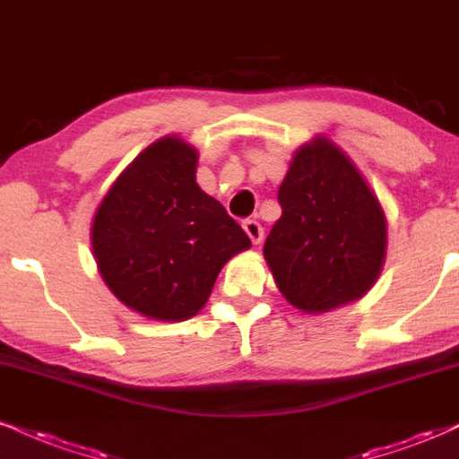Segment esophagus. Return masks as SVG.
I'll use <instances>...</instances> for the list:
<instances>
[{"label": "esophagus", "mask_w": 459, "mask_h": 459, "mask_svg": "<svg viewBox=\"0 0 459 459\" xmlns=\"http://www.w3.org/2000/svg\"><path fill=\"white\" fill-rule=\"evenodd\" d=\"M244 230H246V235L250 237V241H252L254 246L261 244V241H263V226L258 224L256 220H246Z\"/></svg>", "instance_id": "1"}]
</instances>
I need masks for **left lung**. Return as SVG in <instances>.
<instances>
[{"label": "left lung", "mask_w": 459, "mask_h": 459, "mask_svg": "<svg viewBox=\"0 0 459 459\" xmlns=\"http://www.w3.org/2000/svg\"><path fill=\"white\" fill-rule=\"evenodd\" d=\"M278 201L263 254L286 301L320 314L361 299L383 272L387 218L352 160L314 136L292 156Z\"/></svg>", "instance_id": "obj_1"}]
</instances>
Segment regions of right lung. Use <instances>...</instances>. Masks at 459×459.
I'll use <instances>...</instances> for the list:
<instances>
[{
	"instance_id": "add662e5",
	"label": "right lung",
	"mask_w": 459,
	"mask_h": 459,
	"mask_svg": "<svg viewBox=\"0 0 459 459\" xmlns=\"http://www.w3.org/2000/svg\"><path fill=\"white\" fill-rule=\"evenodd\" d=\"M198 152L162 136L126 167L93 215L91 250L104 284L153 320L192 318L220 269L250 239L196 184Z\"/></svg>"
}]
</instances>
